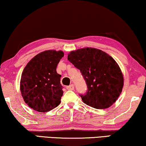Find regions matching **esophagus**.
<instances>
[{"label": "esophagus", "instance_id": "1", "mask_svg": "<svg viewBox=\"0 0 146 146\" xmlns=\"http://www.w3.org/2000/svg\"><path fill=\"white\" fill-rule=\"evenodd\" d=\"M66 88L69 90H74V85L73 84H71V85L66 86Z\"/></svg>", "mask_w": 146, "mask_h": 146}]
</instances>
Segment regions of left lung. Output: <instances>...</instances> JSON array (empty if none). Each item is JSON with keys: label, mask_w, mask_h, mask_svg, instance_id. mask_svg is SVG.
Segmentation results:
<instances>
[{"label": "left lung", "mask_w": 146, "mask_h": 146, "mask_svg": "<svg viewBox=\"0 0 146 146\" xmlns=\"http://www.w3.org/2000/svg\"><path fill=\"white\" fill-rule=\"evenodd\" d=\"M67 59L80 71L88 91L80 95L82 102L96 109L111 106L121 94L124 77L120 67L111 56L94 48L69 52Z\"/></svg>", "instance_id": "obj_1"}]
</instances>
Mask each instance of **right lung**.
Wrapping results in <instances>:
<instances>
[{
    "instance_id": "1",
    "label": "right lung",
    "mask_w": 146,
    "mask_h": 146,
    "mask_svg": "<svg viewBox=\"0 0 146 146\" xmlns=\"http://www.w3.org/2000/svg\"><path fill=\"white\" fill-rule=\"evenodd\" d=\"M63 51L48 50L27 63L20 80V91L25 104L38 112H48L59 106L63 95L61 75L56 72Z\"/></svg>"
}]
</instances>
